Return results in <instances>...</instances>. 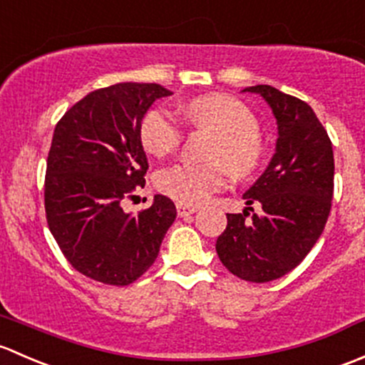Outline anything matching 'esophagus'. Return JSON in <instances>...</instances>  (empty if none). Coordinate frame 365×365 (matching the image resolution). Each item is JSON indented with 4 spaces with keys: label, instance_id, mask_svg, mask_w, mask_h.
<instances>
[{
    "label": "esophagus",
    "instance_id": "1",
    "mask_svg": "<svg viewBox=\"0 0 365 365\" xmlns=\"http://www.w3.org/2000/svg\"><path fill=\"white\" fill-rule=\"evenodd\" d=\"M197 212V207H190V205H184V204H178V214L179 217H186L190 214Z\"/></svg>",
    "mask_w": 365,
    "mask_h": 365
}]
</instances>
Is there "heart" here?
<instances>
[{
	"label": "heart",
	"instance_id": "obj_1",
	"mask_svg": "<svg viewBox=\"0 0 365 365\" xmlns=\"http://www.w3.org/2000/svg\"><path fill=\"white\" fill-rule=\"evenodd\" d=\"M184 115L195 130L214 135L209 165L178 163L156 174V187L179 204L198 205L225 186V166L234 178H246L260 165L264 145L258 138V121L239 100L227 95H207L187 101ZM140 140L148 153L167 156L179 148L182 131L165 108H153L140 125ZM221 163L224 165H219Z\"/></svg>",
	"mask_w": 365,
	"mask_h": 365
}]
</instances>
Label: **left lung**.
I'll use <instances>...</instances> for the list:
<instances>
[{"instance_id": "obj_1", "label": "left lung", "mask_w": 365, "mask_h": 365, "mask_svg": "<svg viewBox=\"0 0 365 365\" xmlns=\"http://www.w3.org/2000/svg\"><path fill=\"white\" fill-rule=\"evenodd\" d=\"M276 118V153L242 195V214H227L216 240L221 264L234 276L267 283L295 269L325 228L334 191L332 142L306 101L272 86H251ZM259 209L252 210V205ZM252 217L246 220L249 210Z\"/></svg>"}]
</instances>
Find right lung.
I'll list each match as a JSON object with an SVG mask.
<instances>
[{"label":"right lung","mask_w":365,"mask_h":365,"mask_svg":"<svg viewBox=\"0 0 365 365\" xmlns=\"http://www.w3.org/2000/svg\"><path fill=\"white\" fill-rule=\"evenodd\" d=\"M170 95L160 84L121 82L89 93L56 125L45 175L47 223L71 267L100 283L138 279L178 216L163 195L138 214L121 205L145 184L142 119Z\"/></svg>","instance_id":"obj_1"}]
</instances>
